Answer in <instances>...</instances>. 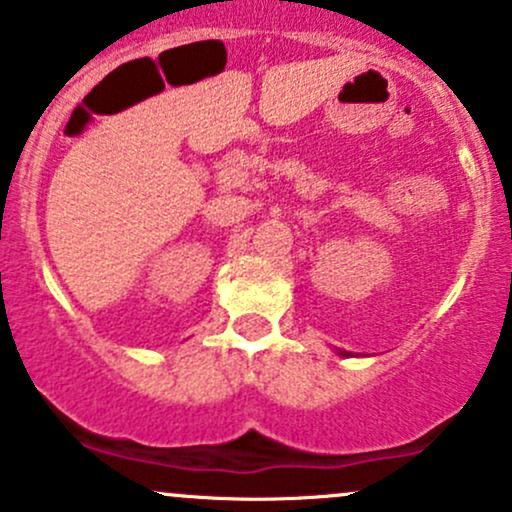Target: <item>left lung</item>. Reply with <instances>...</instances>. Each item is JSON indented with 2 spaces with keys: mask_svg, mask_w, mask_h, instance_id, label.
I'll list each match as a JSON object with an SVG mask.
<instances>
[{
  "mask_svg": "<svg viewBox=\"0 0 512 512\" xmlns=\"http://www.w3.org/2000/svg\"><path fill=\"white\" fill-rule=\"evenodd\" d=\"M340 355H342V357H350V352H342V350H340Z\"/></svg>",
  "mask_w": 512,
  "mask_h": 512,
  "instance_id": "1",
  "label": "left lung"
}]
</instances>
